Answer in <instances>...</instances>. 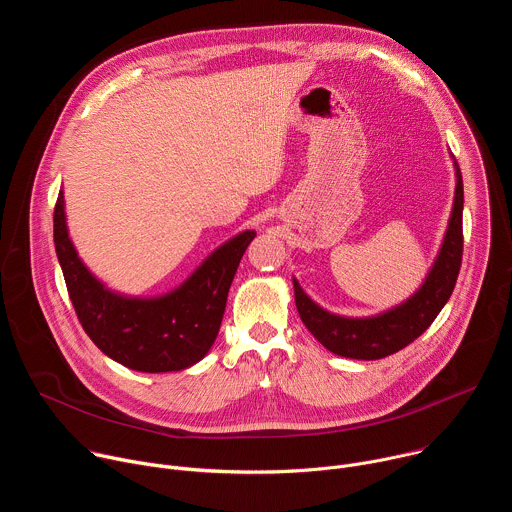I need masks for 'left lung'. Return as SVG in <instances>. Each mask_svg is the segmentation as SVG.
Returning a JSON list of instances; mask_svg holds the SVG:
<instances>
[{
  "mask_svg": "<svg viewBox=\"0 0 512 512\" xmlns=\"http://www.w3.org/2000/svg\"><path fill=\"white\" fill-rule=\"evenodd\" d=\"M454 164L458 182L444 245L427 279L405 304L373 318H342L316 306L304 294L300 283L294 279L296 306L300 318L306 324V328L314 334V338L320 344H324L330 352L358 360H377L393 352H399L431 326V322L450 300L460 273L464 249V184L458 162Z\"/></svg>",
  "mask_w": 512,
  "mask_h": 512,
  "instance_id": "left-lung-1",
  "label": "left lung"
}]
</instances>
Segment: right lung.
<instances>
[{
	"instance_id": "add662e5",
	"label": "right lung",
	"mask_w": 512,
	"mask_h": 512,
	"mask_svg": "<svg viewBox=\"0 0 512 512\" xmlns=\"http://www.w3.org/2000/svg\"><path fill=\"white\" fill-rule=\"evenodd\" d=\"M253 239V231L233 237L164 298H123L97 281L72 247L62 192L54 206V247L83 330L109 358L141 373L182 371L210 350L229 287Z\"/></svg>"
}]
</instances>
